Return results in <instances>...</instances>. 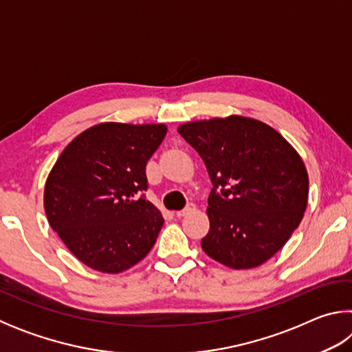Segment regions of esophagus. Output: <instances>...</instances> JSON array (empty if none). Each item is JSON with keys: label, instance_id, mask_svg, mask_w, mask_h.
I'll return each mask as SVG.
<instances>
[{"label": "esophagus", "instance_id": "1", "mask_svg": "<svg viewBox=\"0 0 352 352\" xmlns=\"http://www.w3.org/2000/svg\"><path fill=\"white\" fill-rule=\"evenodd\" d=\"M192 211H195V205H194V204H189L186 208H184V210L177 211L175 216H177V217H184V216H186V214L192 212Z\"/></svg>", "mask_w": 352, "mask_h": 352}]
</instances>
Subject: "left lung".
I'll return each mask as SVG.
<instances>
[{"label":"left lung","mask_w":352,"mask_h":352,"mask_svg":"<svg viewBox=\"0 0 352 352\" xmlns=\"http://www.w3.org/2000/svg\"><path fill=\"white\" fill-rule=\"evenodd\" d=\"M177 130L199 152L212 183L204 252L234 270L273 258L307 208L309 175L300 153L273 127L239 115Z\"/></svg>","instance_id":"1"}]
</instances>
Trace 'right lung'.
Masks as SVG:
<instances>
[{
	"label": "right lung",
	"instance_id": "right-lung-1",
	"mask_svg": "<svg viewBox=\"0 0 352 352\" xmlns=\"http://www.w3.org/2000/svg\"><path fill=\"white\" fill-rule=\"evenodd\" d=\"M166 124L100 122L63 148L45 183L51 228L82 264L116 275L144 259L163 214L140 197Z\"/></svg>",
	"mask_w": 352,
	"mask_h": 352
}]
</instances>
